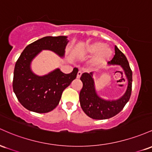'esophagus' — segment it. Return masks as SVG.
<instances>
[{"mask_svg": "<svg viewBox=\"0 0 152 152\" xmlns=\"http://www.w3.org/2000/svg\"><path fill=\"white\" fill-rule=\"evenodd\" d=\"M82 75V72L81 71H79L77 72V78H78V79H80V77Z\"/></svg>", "mask_w": 152, "mask_h": 152, "instance_id": "esophagus-1", "label": "esophagus"}]
</instances>
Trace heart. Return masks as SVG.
Masks as SVG:
<instances>
[{"mask_svg": "<svg viewBox=\"0 0 152 152\" xmlns=\"http://www.w3.org/2000/svg\"><path fill=\"white\" fill-rule=\"evenodd\" d=\"M85 57H93L91 65L99 67L105 64L113 55V50L109 46L101 42H95L86 46L83 50Z\"/></svg>", "mask_w": 152, "mask_h": 152, "instance_id": "1", "label": "heart"}]
</instances>
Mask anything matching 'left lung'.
Wrapping results in <instances>:
<instances>
[{
    "mask_svg": "<svg viewBox=\"0 0 152 152\" xmlns=\"http://www.w3.org/2000/svg\"><path fill=\"white\" fill-rule=\"evenodd\" d=\"M108 64L109 65H120L124 69V75L128 80L126 91L118 100H106L98 96L95 88L93 72L83 73L80 77L83 84L80 93L81 108L87 115L97 120L108 119L117 115L128 103L131 94L132 71L126 56L116 46H115V55Z\"/></svg>",
    "mask_w": 152,
    "mask_h": 152,
    "instance_id": "obj_1",
    "label": "left lung"
}]
</instances>
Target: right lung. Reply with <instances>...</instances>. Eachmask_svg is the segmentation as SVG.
<instances>
[{
	"mask_svg": "<svg viewBox=\"0 0 152 152\" xmlns=\"http://www.w3.org/2000/svg\"><path fill=\"white\" fill-rule=\"evenodd\" d=\"M65 36L45 37L28 44L21 54L13 72V89L20 103L31 111L48 113L59 103L63 90L70 85L78 72L75 67L69 74L56 69L44 76L35 75L31 62L42 50H51L64 57L69 41Z\"/></svg>",
	"mask_w": 152,
	"mask_h": 152,
	"instance_id": "1",
	"label": "right lung"
}]
</instances>
